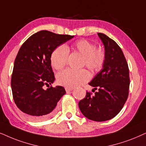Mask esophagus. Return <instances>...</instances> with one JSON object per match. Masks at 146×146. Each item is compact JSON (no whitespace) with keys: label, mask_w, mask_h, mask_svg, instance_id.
<instances>
[{"label":"esophagus","mask_w":146,"mask_h":146,"mask_svg":"<svg viewBox=\"0 0 146 146\" xmlns=\"http://www.w3.org/2000/svg\"><path fill=\"white\" fill-rule=\"evenodd\" d=\"M74 88H69V87H66L65 88V90L66 92H70L72 90H73Z\"/></svg>","instance_id":"34e87169"}]
</instances>
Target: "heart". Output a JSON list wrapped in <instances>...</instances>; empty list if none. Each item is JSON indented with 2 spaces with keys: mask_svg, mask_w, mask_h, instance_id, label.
<instances>
[{
  "mask_svg": "<svg viewBox=\"0 0 146 146\" xmlns=\"http://www.w3.org/2000/svg\"><path fill=\"white\" fill-rule=\"evenodd\" d=\"M73 48L83 56L82 64L93 72L101 70L105 62V54L102 50L96 48L94 43L86 39H80L73 44ZM69 51L66 45L57 47L51 55V64L55 69L61 70L66 65ZM90 74L87 70H74L66 69L57 76L60 84L69 88L78 86L89 80Z\"/></svg>",
  "mask_w": 146,
  "mask_h": 146,
  "instance_id": "heart-1",
  "label": "heart"
}]
</instances>
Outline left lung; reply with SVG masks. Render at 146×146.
<instances>
[{
	"mask_svg": "<svg viewBox=\"0 0 146 146\" xmlns=\"http://www.w3.org/2000/svg\"><path fill=\"white\" fill-rule=\"evenodd\" d=\"M98 35L105 47V62L101 71L88 83L98 91L93 96L86 92L78 106L87 119L105 121L116 116L125 103L130 84L129 74L120 47L105 34L98 33Z\"/></svg>",
	"mask_w": 146,
	"mask_h": 146,
	"instance_id": "1",
	"label": "left lung"
}]
</instances>
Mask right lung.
I'll return each instance as SVG.
<instances>
[{
    "label": "right lung",
    "instance_id": "right-lung-1",
    "mask_svg": "<svg viewBox=\"0 0 146 146\" xmlns=\"http://www.w3.org/2000/svg\"><path fill=\"white\" fill-rule=\"evenodd\" d=\"M73 37L43 30L29 37L19 50L11 77L13 96L17 107L31 120L52 117L58 102L66 94L61 86L46 90L43 86L55 80L50 61L53 51Z\"/></svg>",
    "mask_w": 146,
    "mask_h": 146
}]
</instances>
